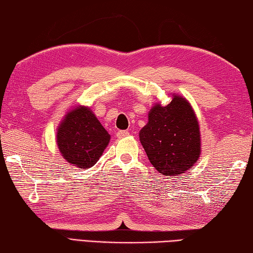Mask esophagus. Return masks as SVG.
<instances>
[{"instance_id":"34e87169","label":"esophagus","mask_w":253,"mask_h":253,"mask_svg":"<svg viewBox=\"0 0 253 253\" xmlns=\"http://www.w3.org/2000/svg\"><path fill=\"white\" fill-rule=\"evenodd\" d=\"M128 135H129V131H127V130H119L116 134L118 138H124V137H126Z\"/></svg>"}]
</instances>
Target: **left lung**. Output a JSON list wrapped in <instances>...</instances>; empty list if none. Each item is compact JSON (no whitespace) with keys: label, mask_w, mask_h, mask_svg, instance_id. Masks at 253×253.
Masks as SVG:
<instances>
[{"label":"left lung","mask_w":253,"mask_h":253,"mask_svg":"<svg viewBox=\"0 0 253 253\" xmlns=\"http://www.w3.org/2000/svg\"><path fill=\"white\" fill-rule=\"evenodd\" d=\"M139 139L149 162L165 176H178L200 157L199 123L183 97L174 96L168 106H154Z\"/></svg>","instance_id":"left-lung-1"}]
</instances>
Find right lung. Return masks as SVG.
I'll use <instances>...</instances> for the list:
<instances>
[{
	"label": "right lung",
	"instance_id": "1",
	"mask_svg": "<svg viewBox=\"0 0 253 253\" xmlns=\"http://www.w3.org/2000/svg\"><path fill=\"white\" fill-rule=\"evenodd\" d=\"M110 135L88 107H77L66 115L57 132L59 151L77 168H91L109 143Z\"/></svg>",
	"mask_w": 253,
	"mask_h": 253
}]
</instances>
